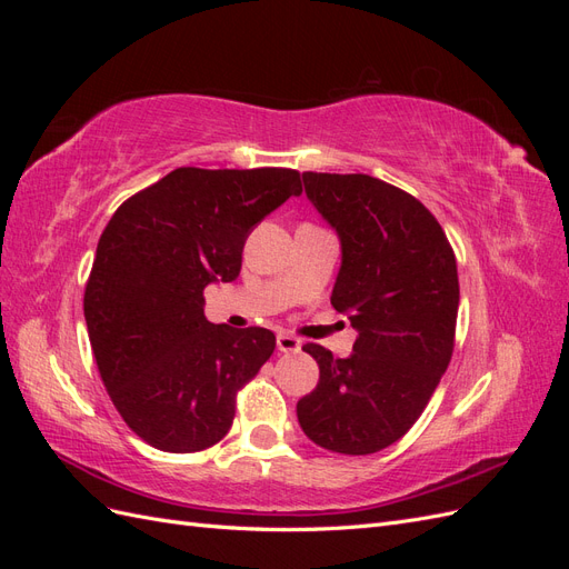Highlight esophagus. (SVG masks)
Wrapping results in <instances>:
<instances>
[{"label": "esophagus", "instance_id": "esophagus-1", "mask_svg": "<svg viewBox=\"0 0 569 569\" xmlns=\"http://www.w3.org/2000/svg\"><path fill=\"white\" fill-rule=\"evenodd\" d=\"M278 351L297 353V351H301V341L291 335H278Z\"/></svg>", "mask_w": 569, "mask_h": 569}]
</instances>
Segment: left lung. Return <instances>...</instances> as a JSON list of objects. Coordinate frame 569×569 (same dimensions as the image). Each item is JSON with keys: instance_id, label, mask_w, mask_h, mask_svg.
Listing matches in <instances>:
<instances>
[{"instance_id": "8db88e82", "label": "left lung", "mask_w": 569, "mask_h": 569, "mask_svg": "<svg viewBox=\"0 0 569 569\" xmlns=\"http://www.w3.org/2000/svg\"><path fill=\"white\" fill-rule=\"evenodd\" d=\"M306 194L341 239L332 306L358 330L353 353L320 343V382L297 403L306 437L343 456L399 441L451 363L458 318L456 253L425 203L363 173H303Z\"/></svg>"}]
</instances>
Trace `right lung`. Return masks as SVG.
I'll return each instance as SVG.
<instances>
[{
	"mask_svg": "<svg viewBox=\"0 0 569 569\" xmlns=\"http://www.w3.org/2000/svg\"><path fill=\"white\" fill-rule=\"evenodd\" d=\"M301 192L291 168H176L101 232L82 299L92 353L120 418L153 449L194 453L228 435L274 335L206 320L203 287L232 282L256 222Z\"/></svg>",
	"mask_w": 569,
	"mask_h": 569,
	"instance_id": "right-lung-1",
	"label": "right lung"
}]
</instances>
